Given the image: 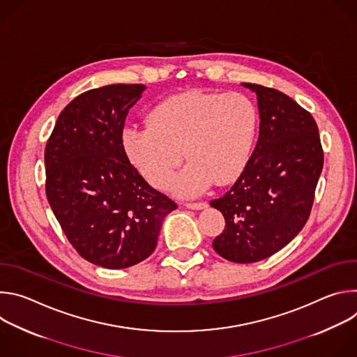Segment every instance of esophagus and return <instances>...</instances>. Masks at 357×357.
<instances>
[{
  "label": "esophagus",
  "mask_w": 357,
  "mask_h": 357,
  "mask_svg": "<svg viewBox=\"0 0 357 357\" xmlns=\"http://www.w3.org/2000/svg\"><path fill=\"white\" fill-rule=\"evenodd\" d=\"M185 206L188 209L200 211V209H206L208 208V203L206 202H188V203H185Z\"/></svg>",
  "instance_id": "esophagus-1"
}]
</instances>
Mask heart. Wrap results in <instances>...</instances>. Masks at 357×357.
<instances>
[{
	"mask_svg": "<svg viewBox=\"0 0 357 357\" xmlns=\"http://www.w3.org/2000/svg\"><path fill=\"white\" fill-rule=\"evenodd\" d=\"M259 132V112L238 93L186 91L158 103L144 124L123 128L128 160L154 186H164L185 157L189 164L172 179L179 196H197L216 181L226 185L245 168Z\"/></svg>",
	"mask_w": 357,
	"mask_h": 357,
	"instance_id": "1",
	"label": "heart"
}]
</instances>
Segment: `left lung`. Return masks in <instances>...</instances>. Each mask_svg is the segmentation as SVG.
<instances>
[{"mask_svg":"<svg viewBox=\"0 0 357 357\" xmlns=\"http://www.w3.org/2000/svg\"><path fill=\"white\" fill-rule=\"evenodd\" d=\"M241 84L257 94L259 141L236 183L211 205L226 222L215 251L247 264L273 256L307 223L324 151L314 117L296 101L271 87Z\"/></svg>","mask_w":357,"mask_h":357,"instance_id":"obj_1","label":"left lung"}]
</instances>
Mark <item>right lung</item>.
I'll use <instances>...</instances> for the list:
<instances>
[{
	"instance_id": "right-lung-1",
	"label": "right lung",
	"mask_w": 357,
	"mask_h": 357,
	"mask_svg": "<svg viewBox=\"0 0 357 357\" xmlns=\"http://www.w3.org/2000/svg\"><path fill=\"white\" fill-rule=\"evenodd\" d=\"M144 84L91 89L59 114L45 148L46 197L63 233L91 264L120 270L149 257L178 206L149 186L121 144Z\"/></svg>"
}]
</instances>
